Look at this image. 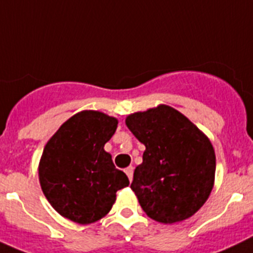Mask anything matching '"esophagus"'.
Masks as SVG:
<instances>
[{
  "mask_svg": "<svg viewBox=\"0 0 253 253\" xmlns=\"http://www.w3.org/2000/svg\"><path fill=\"white\" fill-rule=\"evenodd\" d=\"M133 171H134V169L131 166H129L128 169H125V173H126V176H128L129 181L133 180Z\"/></svg>",
  "mask_w": 253,
  "mask_h": 253,
  "instance_id": "1",
  "label": "esophagus"
}]
</instances>
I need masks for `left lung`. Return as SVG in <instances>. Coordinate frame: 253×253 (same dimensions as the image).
Masks as SVG:
<instances>
[{"instance_id": "left-lung-1", "label": "left lung", "mask_w": 253, "mask_h": 253, "mask_svg": "<svg viewBox=\"0 0 253 253\" xmlns=\"http://www.w3.org/2000/svg\"><path fill=\"white\" fill-rule=\"evenodd\" d=\"M125 123L146 146L130 185L144 213L166 224L195 214L213 189L215 153L210 140L167 105L131 114Z\"/></svg>"}]
</instances>
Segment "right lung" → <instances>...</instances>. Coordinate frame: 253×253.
<instances>
[{
  "instance_id": "right-lung-1",
  "label": "right lung",
  "mask_w": 253,
  "mask_h": 253,
  "mask_svg": "<svg viewBox=\"0 0 253 253\" xmlns=\"http://www.w3.org/2000/svg\"><path fill=\"white\" fill-rule=\"evenodd\" d=\"M118 126L115 118L82 111L50 138L39 165V180L51 207L64 218L88 224L110 211L128 176L116 169L105 143Z\"/></svg>"
}]
</instances>
